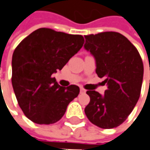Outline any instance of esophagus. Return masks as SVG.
Here are the masks:
<instances>
[{
	"label": "esophagus",
	"mask_w": 150,
	"mask_h": 150,
	"mask_svg": "<svg viewBox=\"0 0 150 150\" xmlns=\"http://www.w3.org/2000/svg\"><path fill=\"white\" fill-rule=\"evenodd\" d=\"M80 92H81V93H85L87 92V90H86V89H84L83 88H81V89H80Z\"/></svg>",
	"instance_id": "34e87169"
}]
</instances>
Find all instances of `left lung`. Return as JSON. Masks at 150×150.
I'll list each match as a JSON object with an SVG mask.
<instances>
[{
    "instance_id": "1",
    "label": "left lung",
    "mask_w": 150,
    "mask_h": 150,
    "mask_svg": "<svg viewBox=\"0 0 150 150\" xmlns=\"http://www.w3.org/2000/svg\"><path fill=\"white\" fill-rule=\"evenodd\" d=\"M84 45L94 57L96 74L107 85L105 94L87 91L90 102L85 108L89 121L102 129L123 124L140 97L143 77L141 56L124 35L105 32L85 36Z\"/></svg>"
}]
</instances>
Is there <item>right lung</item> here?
<instances>
[{"instance_id":"1","label":"right lung","mask_w":150,"mask_h":150,"mask_svg":"<svg viewBox=\"0 0 150 150\" xmlns=\"http://www.w3.org/2000/svg\"><path fill=\"white\" fill-rule=\"evenodd\" d=\"M84 44L81 35L39 28L15 48L12 84L24 114L38 125L59 121L80 93L78 86L61 87L51 75L61 70Z\"/></svg>"}]
</instances>
